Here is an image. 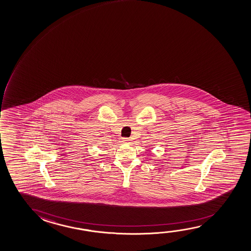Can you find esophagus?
<instances>
[{"instance_id":"1","label":"esophagus","mask_w":251,"mask_h":251,"mask_svg":"<svg viewBox=\"0 0 251 251\" xmlns=\"http://www.w3.org/2000/svg\"><path fill=\"white\" fill-rule=\"evenodd\" d=\"M121 142H122V143H127V142H129V140L127 138H123L121 140Z\"/></svg>"}]
</instances>
